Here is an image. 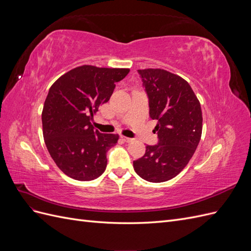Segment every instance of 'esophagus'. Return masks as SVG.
<instances>
[{
    "label": "esophagus",
    "mask_w": 251,
    "mask_h": 251,
    "mask_svg": "<svg viewBox=\"0 0 251 251\" xmlns=\"http://www.w3.org/2000/svg\"><path fill=\"white\" fill-rule=\"evenodd\" d=\"M121 138H123L124 141L126 142H132L134 139L133 138H128V137H126V136H121Z\"/></svg>",
    "instance_id": "obj_1"
}]
</instances>
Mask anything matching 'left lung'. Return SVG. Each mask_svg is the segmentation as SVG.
<instances>
[{
	"label": "left lung",
	"instance_id": "left-lung-1",
	"mask_svg": "<svg viewBox=\"0 0 251 251\" xmlns=\"http://www.w3.org/2000/svg\"><path fill=\"white\" fill-rule=\"evenodd\" d=\"M149 96L150 116L157 120L158 144L133 162L136 174L149 182L176 177L191 160L202 134L200 101L189 83L163 69L138 70Z\"/></svg>",
	"mask_w": 251,
	"mask_h": 251
}]
</instances>
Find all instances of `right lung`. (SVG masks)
<instances>
[{
    "label": "right lung",
    "mask_w": 251,
    "mask_h": 251,
    "mask_svg": "<svg viewBox=\"0 0 251 251\" xmlns=\"http://www.w3.org/2000/svg\"><path fill=\"white\" fill-rule=\"evenodd\" d=\"M128 72L83 65L62 75L49 89L42 112L43 135L51 158L68 177L91 181L105 171L107 151L119 136L94 130L91 119Z\"/></svg>",
    "instance_id": "right-lung-1"
}]
</instances>
